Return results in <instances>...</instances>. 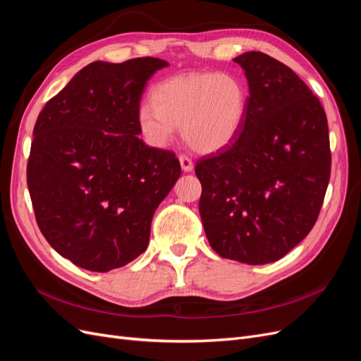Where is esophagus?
Segmentation results:
<instances>
[{
	"instance_id": "obj_1",
	"label": "esophagus",
	"mask_w": 361,
	"mask_h": 361,
	"mask_svg": "<svg viewBox=\"0 0 361 361\" xmlns=\"http://www.w3.org/2000/svg\"><path fill=\"white\" fill-rule=\"evenodd\" d=\"M179 162H180V167H182L183 171H191L192 167H194L191 158H188L187 155H180L179 157Z\"/></svg>"
}]
</instances>
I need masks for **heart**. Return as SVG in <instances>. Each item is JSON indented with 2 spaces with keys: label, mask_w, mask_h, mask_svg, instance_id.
<instances>
[{
  "label": "heart",
  "mask_w": 361,
  "mask_h": 361,
  "mask_svg": "<svg viewBox=\"0 0 361 361\" xmlns=\"http://www.w3.org/2000/svg\"><path fill=\"white\" fill-rule=\"evenodd\" d=\"M152 101L140 104L137 125L150 146L164 147L180 125L183 140L200 154L228 146L243 129L248 87L232 72H195L155 85Z\"/></svg>",
  "instance_id": "b5f03b06"
}]
</instances>
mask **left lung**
Returning a JSON list of instances; mask_svg holds the SVG:
<instances>
[{
  "label": "left lung",
  "mask_w": 361,
  "mask_h": 361,
  "mask_svg": "<svg viewBox=\"0 0 361 361\" xmlns=\"http://www.w3.org/2000/svg\"><path fill=\"white\" fill-rule=\"evenodd\" d=\"M235 63L248 81L243 129L224 149L200 158L199 211L214 251L264 265L309 235L330 180L324 108L300 76L264 52Z\"/></svg>",
  "instance_id": "obj_1"
}]
</instances>
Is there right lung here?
<instances>
[{
	"label": "right lung",
	"instance_id": "add662e5",
	"mask_svg": "<svg viewBox=\"0 0 361 361\" xmlns=\"http://www.w3.org/2000/svg\"><path fill=\"white\" fill-rule=\"evenodd\" d=\"M161 59L93 61L40 111L27 183L42 235L76 267L106 272L147 248L152 218L180 176L170 150L138 138L137 110Z\"/></svg>",
	"mask_w": 361,
	"mask_h": 361
}]
</instances>
